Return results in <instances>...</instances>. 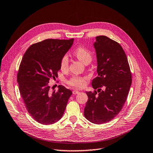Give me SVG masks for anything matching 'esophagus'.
<instances>
[{
  "label": "esophagus",
  "mask_w": 153,
  "mask_h": 153,
  "mask_svg": "<svg viewBox=\"0 0 153 153\" xmlns=\"http://www.w3.org/2000/svg\"><path fill=\"white\" fill-rule=\"evenodd\" d=\"M79 93V91H77V90H74V91H72V93H73L74 94H78Z\"/></svg>",
  "instance_id": "obj_1"
}]
</instances>
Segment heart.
<instances>
[{
    "mask_svg": "<svg viewBox=\"0 0 153 153\" xmlns=\"http://www.w3.org/2000/svg\"><path fill=\"white\" fill-rule=\"evenodd\" d=\"M74 55L76 57L82 61L84 64H88L91 61L93 58L92 52L86 47L79 45L74 50ZM69 57L67 55L65 54L62 56L60 61V67L62 71H66L69 68ZM88 77L87 76H72L67 80V82L69 86L76 88H82L86 84Z\"/></svg>",
    "mask_w": 153,
    "mask_h": 153,
    "instance_id": "b5f03b06",
    "label": "heart"
}]
</instances>
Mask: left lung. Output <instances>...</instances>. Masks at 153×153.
<instances>
[{
    "instance_id": "obj_1",
    "label": "left lung",
    "mask_w": 153,
    "mask_h": 153,
    "mask_svg": "<svg viewBox=\"0 0 153 153\" xmlns=\"http://www.w3.org/2000/svg\"><path fill=\"white\" fill-rule=\"evenodd\" d=\"M96 39L98 76L92 81L94 91L86 92L88 100L84 115L91 122L102 124L114 119L122 109L131 86L132 74L119 43L106 36Z\"/></svg>"
}]
</instances>
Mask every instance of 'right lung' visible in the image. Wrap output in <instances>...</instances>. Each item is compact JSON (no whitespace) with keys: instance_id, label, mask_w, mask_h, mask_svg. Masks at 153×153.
Wrapping results in <instances>:
<instances>
[{"instance_id":"1","label":"right lung","mask_w":153,"mask_h":153,"mask_svg":"<svg viewBox=\"0 0 153 153\" xmlns=\"http://www.w3.org/2000/svg\"><path fill=\"white\" fill-rule=\"evenodd\" d=\"M70 39H47L31 45L25 53L17 74L26 108L36 122L49 125L63 115L72 91L62 85L51 91L49 81L60 69V61L71 47Z\"/></svg>"}]
</instances>
